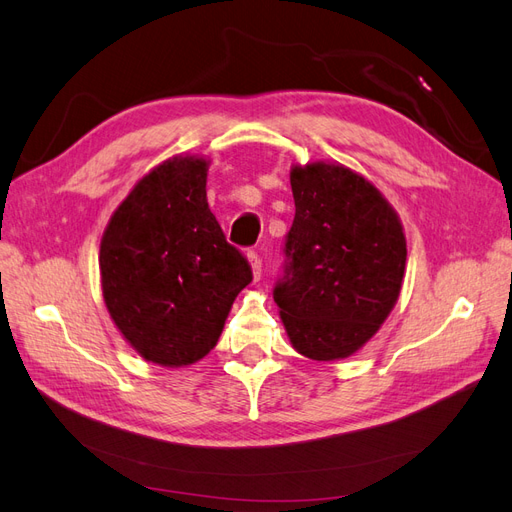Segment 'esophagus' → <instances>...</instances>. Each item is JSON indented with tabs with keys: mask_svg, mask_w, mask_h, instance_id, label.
<instances>
[{
	"mask_svg": "<svg viewBox=\"0 0 512 512\" xmlns=\"http://www.w3.org/2000/svg\"><path fill=\"white\" fill-rule=\"evenodd\" d=\"M247 258H250V265H252V271H254V280H260V275H262V258L258 256V252H250V254H247Z\"/></svg>",
	"mask_w": 512,
	"mask_h": 512,
	"instance_id": "obj_1",
	"label": "esophagus"
}]
</instances>
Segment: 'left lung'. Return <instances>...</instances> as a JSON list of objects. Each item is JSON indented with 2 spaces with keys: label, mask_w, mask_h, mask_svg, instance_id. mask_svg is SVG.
Instances as JSON below:
<instances>
[{
  "label": "left lung",
  "mask_w": 512,
  "mask_h": 512,
  "mask_svg": "<svg viewBox=\"0 0 512 512\" xmlns=\"http://www.w3.org/2000/svg\"><path fill=\"white\" fill-rule=\"evenodd\" d=\"M294 220L273 299L290 342L312 361L359 350L391 314L406 237L382 194L346 166L290 170Z\"/></svg>",
  "instance_id": "left-lung-1"
}]
</instances>
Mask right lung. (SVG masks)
Instances as JSON below:
<instances>
[{"label":"right lung","instance_id":"right-lung-1","mask_svg":"<svg viewBox=\"0 0 512 512\" xmlns=\"http://www.w3.org/2000/svg\"><path fill=\"white\" fill-rule=\"evenodd\" d=\"M203 158H173L134 185L100 245L102 294L117 329L147 361L190 365L218 344L252 282L207 203Z\"/></svg>","mask_w":512,"mask_h":512}]
</instances>
